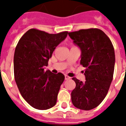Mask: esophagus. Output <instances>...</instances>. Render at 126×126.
<instances>
[{
    "mask_svg": "<svg viewBox=\"0 0 126 126\" xmlns=\"http://www.w3.org/2000/svg\"><path fill=\"white\" fill-rule=\"evenodd\" d=\"M65 79L66 80H70V79H71V77H69V76H67V75H65Z\"/></svg>",
    "mask_w": 126,
    "mask_h": 126,
    "instance_id": "obj_1",
    "label": "esophagus"
}]
</instances>
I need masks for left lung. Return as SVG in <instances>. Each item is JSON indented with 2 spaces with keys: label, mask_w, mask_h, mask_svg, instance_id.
<instances>
[{
  "label": "left lung",
  "mask_w": 126,
  "mask_h": 126,
  "mask_svg": "<svg viewBox=\"0 0 126 126\" xmlns=\"http://www.w3.org/2000/svg\"><path fill=\"white\" fill-rule=\"evenodd\" d=\"M69 35L80 48V65L86 68L84 82L73 78L76 87L71 92L72 103L79 109L92 110L103 101L113 79V45L107 34L97 28L80 29Z\"/></svg>",
  "instance_id": "8db88e82"
}]
</instances>
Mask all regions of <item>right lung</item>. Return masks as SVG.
I'll list each match as a JSON object with an SVG mask.
<instances>
[{"mask_svg": "<svg viewBox=\"0 0 126 126\" xmlns=\"http://www.w3.org/2000/svg\"><path fill=\"white\" fill-rule=\"evenodd\" d=\"M68 32L49 34L36 29L27 31L19 39L14 57V79L21 95L34 109L47 110L57 102L65 80L61 73L45 71L54 49Z\"/></svg>", "mask_w": 126, "mask_h": 126, "instance_id": "1", "label": "right lung"}]
</instances>
